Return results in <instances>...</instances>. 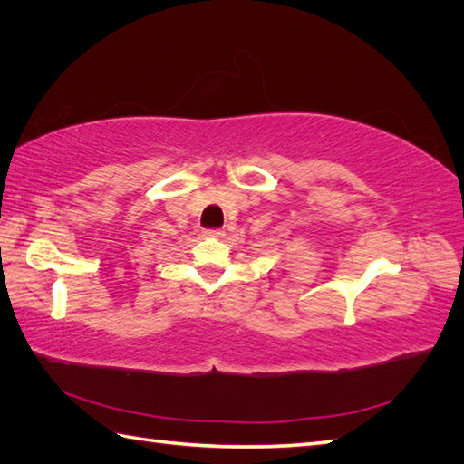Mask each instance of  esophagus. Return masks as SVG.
Here are the masks:
<instances>
[{
  "label": "esophagus",
  "instance_id": "34e87169",
  "mask_svg": "<svg viewBox=\"0 0 464 464\" xmlns=\"http://www.w3.org/2000/svg\"><path fill=\"white\" fill-rule=\"evenodd\" d=\"M205 234H207L208 237H222V236H224V230H220V228H215V230H205Z\"/></svg>",
  "mask_w": 464,
  "mask_h": 464
}]
</instances>
